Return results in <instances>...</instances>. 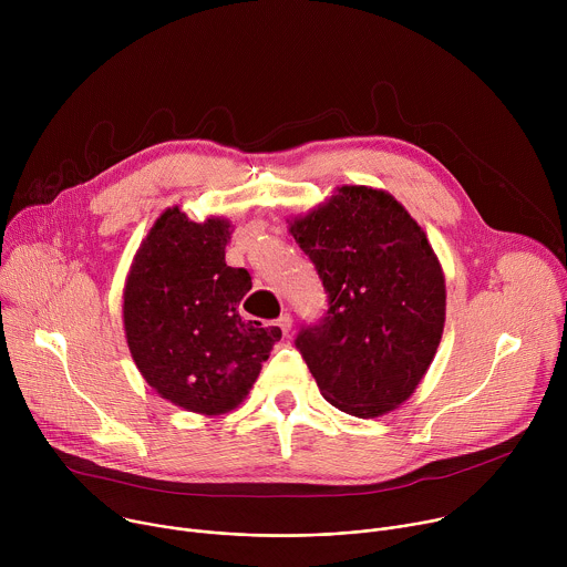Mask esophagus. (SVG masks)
I'll list each match as a JSON object with an SVG mask.
<instances>
[{
	"instance_id": "1",
	"label": "esophagus",
	"mask_w": 567,
	"mask_h": 567,
	"mask_svg": "<svg viewBox=\"0 0 567 567\" xmlns=\"http://www.w3.org/2000/svg\"><path fill=\"white\" fill-rule=\"evenodd\" d=\"M276 326L282 330V334L287 337L289 332H291V316L289 313H282L280 318H278V322H276Z\"/></svg>"
}]
</instances>
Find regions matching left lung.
<instances>
[{
	"instance_id": "left-lung-1",
	"label": "left lung",
	"mask_w": 567,
	"mask_h": 567,
	"mask_svg": "<svg viewBox=\"0 0 567 567\" xmlns=\"http://www.w3.org/2000/svg\"><path fill=\"white\" fill-rule=\"evenodd\" d=\"M289 221L330 309L296 339L320 394L372 420L406 401L444 332L446 285L424 228L388 190L339 186Z\"/></svg>"
}]
</instances>
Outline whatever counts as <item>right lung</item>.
<instances>
[{
    "label": "right lung",
    "instance_id": "right-lung-1",
    "mask_svg": "<svg viewBox=\"0 0 567 567\" xmlns=\"http://www.w3.org/2000/svg\"><path fill=\"white\" fill-rule=\"evenodd\" d=\"M233 224L193 221L179 206L156 217L123 287V328L147 385L197 415H224L254 388L280 328L241 320L247 269L226 265Z\"/></svg>",
    "mask_w": 567,
    "mask_h": 567
}]
</instances>
